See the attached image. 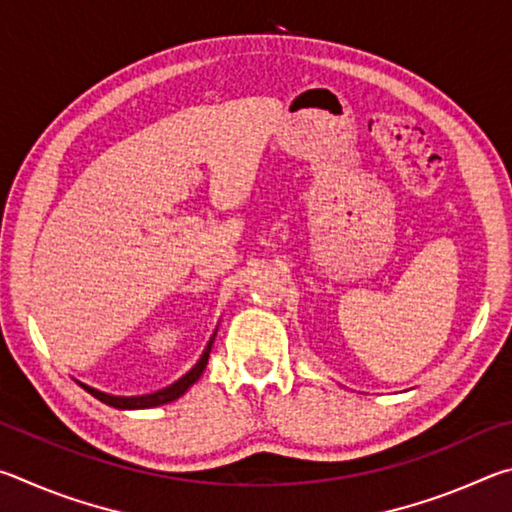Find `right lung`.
Returning a JSON list of instances; mask_svg holds the SVG:
<instances>
[{"label": "right lung", "instance_id": "add662e5", "mask_svg": "<svg viewBox=\"0 0 512 512\" xmlns=\"http://www.w3.org/2000/svg\"><path fill=\"white\" fill-rule=\"evenodd\" d=\"M214 336L216 332L212 334L210 343L205 345V350L201 354V359H198L196 366L187 372V375L180 377L178 381H173L171 386L162 388V391H155L151 395H135V397H121V395H108V393H101L97 391V388H92L88 384H81L79 386L83 388V391H88L92 397H97L99 402L108 404V406H115V409H153V406H160V404H167V402H173L178 400L180 395H185L189 391V386L196 384L198 377L203 375V370L207 366V359H210V350H212V343H214Z\"/></svg>", "mask_w": 512, "mask_h": 512}]
</instances>
